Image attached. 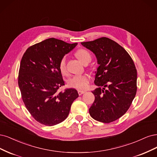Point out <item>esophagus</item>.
<instances>
[{"label": "esophagus", "instance_id": "1", "mask_svg": "<svg viewBox=\"0 0 157 157\" xmlns=\"http://www.w3.org/2000/svg\"><path fill=\"white\" fill-rule=\"evenodd\" d=\"M85 92H86L85 90H78V91L79 95H82V94H83V93H85Z\"/></svg>", "mask_w": 157, "mask_h": 157}]
</instances>
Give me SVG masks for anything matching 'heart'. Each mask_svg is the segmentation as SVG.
Masks as SVG:
<instances>
[{
  "mask_svg": "<svg viewBox=\"0 0 157 157\" xmlns=\"http://www.w3.org/2000/svg\"><path fill=\"white\" fill-rule=\"evenodd\" d=\"M75 55L78 58V59L81 62L83 63L87 60H90L91 59V55L89 51L85 49H79L75 52ZM67 58L66 57H63L60 60L59 63V68L63 74H65L67 72ZM90 78L88 75H74L72 78L68 79V85L70 87H72L76 89H86L89 84Z\"/></svg>",
  "mask_w": 157,
  "mask_h": 157,
  "instance_id": "b5f03b06",
  "label": "heart"
}]
</instances>
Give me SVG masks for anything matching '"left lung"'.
<instances>
[{"label": "left lung", "mask_w": 157, "mask_h": 157, "mask_svg": "<svg viewBox=\"0 0 157 157\" xmlns=\"http://www.w3.org/2000/svg\"><path fill=\"white\" fill-rule=\"evenodd\" d=\"M81 44L95 54L99 64L94 80L99 87L92 91L95 98L89 114L100 122H113L127 112L137 91L133 60L122 46L108 38Z\"/></svg>", "instance_id": "obj_1"}]
</instances>
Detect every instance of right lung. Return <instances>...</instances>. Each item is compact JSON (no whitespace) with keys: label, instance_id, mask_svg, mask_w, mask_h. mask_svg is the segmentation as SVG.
Masks as SVG:
<instances>
[{"label":"right lung","instance_id":"add662e5","mask_svg":"<svg viewBox=\"0 0 157 157\" xmlns=\"http://www.w3.org/2000/svg\"><path fill=\"white\" fill-rule=\"evenodd\" d=\"M77 44L51 38L29 47L23 55L19 87L25 107L40 123L51 126L63 122L78 97L74 89L59 91L64 85L60 60Z\"/></svg>","mask_w":157,"mask_h":157}]
</instances>
